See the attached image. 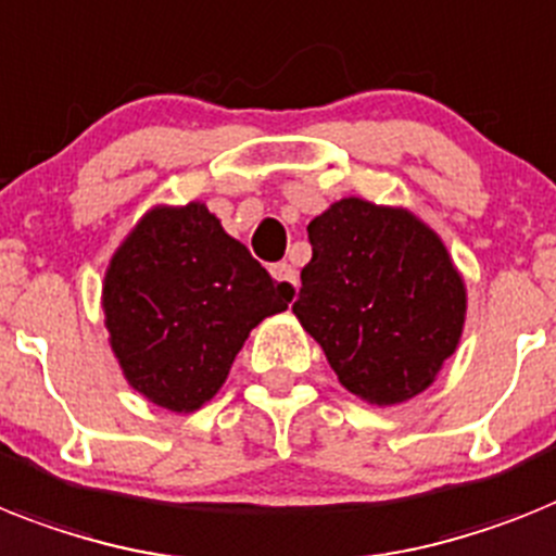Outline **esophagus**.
Masks as SVG:
<instances>
[{"label":"esophagus","mask_w":556,"mask_h":556,"mask_svg":"<svg viewBox=\"0 0 556 556\" xmlns=\"http://www.w3.org/2000/svg\"><path fill=\"white\" fill-rule=\"evenodd\" d=\"M269 273H273V278L278 283H281L283 289H287L289 295H295V289H298V275H295V269L289 267L287 261H281V264H273V267H269Z\"/></svg>","instance_id":"34e87169"}]
</instances>
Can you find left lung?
Here are the masks:
<instances>
[{
    "instance_id": "1",
    "label": "left lung",
    "mask_w": 556,
    "mask_h": 556,
    "mask_svg": "<svg viewBox=\"0 0 556 556\" xmlns=\"http://www.w3.org/2000/svg\"><path fill=\"white\" fill-rule=\"evenodd\" d=\"M292 312L338 380L378 406L415 397L457 350L466 289L446 247L406 210L343 199L306 227Z\"/></svg>"
}]
</instances>
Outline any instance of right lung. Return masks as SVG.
Returning a JSON list of instances; mask_svg holds the SVG:
<instances>
[{"label": "right lung", "instance_id": "right-lung-1", "mask_svg": "<svg viewBox=\"0 0 556 556\" xmlns=\"http://www.w3.org/2000/svg\"><path fill=\"white\" fill-rule=\"evenodd\" d=\"M292 301L204 204L147 213L110 261L104 315L130 387L195 412L227 380L250 329Z\"/></svg>", "mask_w": 556, "mask_h": 556}]
</instances>
